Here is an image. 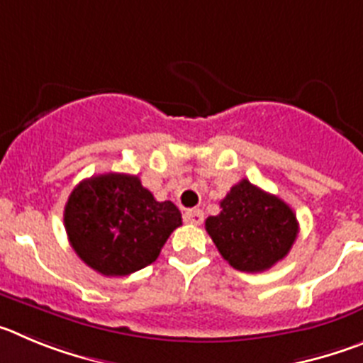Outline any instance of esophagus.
<instances>
[{
    "mask_svg": "<svg viewBox=\"0 0 363 363\" xmlns=\"http://www.w3.org/2000/svg\"><path fill=\"white\" fill-rule=\"evenodd\" d=\"M204 220V213L201 210H186L184 211V222L186 224H194V226H199Z\"/></svg>",
    "mask_w": 363,
    "mask_h": 363,
    "instance_id": "obj_1",
    "label": "esophagus"
}]
</instances>
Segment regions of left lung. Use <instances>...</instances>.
Wrapping results in <instances>:
<instances>
[{
    "label": "left lung",
    "mask_w": 363,
    "mask_h": 363,
    "mask_svg": "<svg viewBox=\"0 0 363 363\" xmlns=\"http://www.w3.org/2000/svg\"><path fill=\"white\" fill-rule=\"evenodd\" d=\"M206 231L230 266L260 273L289 253L298 220L282 199L242 179L220 201V213L206 218Z\"/></svg>",
    "instance_id": "1"
}]
</instances>
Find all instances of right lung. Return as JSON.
I'll use <instances>...</instances> for the list:
<instances>
[{"label":"right lung","instance_id":"right-lung-1","mask_svg":"<svg viewBox=\"0 0 363 363\" xmlns=\"http://www.w3.org/2000/svg\"><path fill=\"white\" fill-rule=\"evenodd\" d=\"M65 230L86 266L125 277L155 262L181 211L155 201L137 175L104 174L81 181L65 206Z\"/></svg>","mask_w":363,"mask_h":363}]
</instances>
